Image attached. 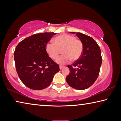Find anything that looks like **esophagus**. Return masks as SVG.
Masks as SVG:
<instances>
[{
    "label": "esophagus",
    "instance_id": "obj_1",
    "mask_svg": "<svg viewBox=\"0 0 121 121\" xmlns=\"http://www.w3.org/2000/svg\"><path fill=\"white\" fill-rule=\"evenodd\" d=\"M64 66H63V65H60V66H59V68H60V70H61V69H63V68H64Z\"/></svg>",
    "mask_w": 121,
    "mask_h": 121
}]
</instances>
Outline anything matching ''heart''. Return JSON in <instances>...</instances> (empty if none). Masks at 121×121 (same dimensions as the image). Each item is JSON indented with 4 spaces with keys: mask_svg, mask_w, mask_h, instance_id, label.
Returning a JSON list of instances; mask_svg holds the SVG:
<instances>
[{
    "mask_svg": "<svg viewBox=\"0 0 121 121\" xmlns=\"http://www.w3.org/2000/svg\"><path fill=\"white\" fill-rule=\"evenodd\" d=\"M46 52L53 60H56L62 50V56L57 59L56 62L64 65L72 60H77L82 54L83 45L80 40L68 34H62L53 39V43H48L45 46Z\"/></svg>",
    "mask_w": 121,
    "mask_h": 121,
    "instance_id": "1",
    "label": "heart"
}]
</instances>
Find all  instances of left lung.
<instances>
[{
	"label": "left lung",
	"mask_w": 121,
	"mask_h": 121,
	"mask_svg": "<svg viewBox=\"0 0 121 121\" xmlns=\"http://www.w3.org/2000/svg\"><path fill=\"white\" fill-rule=\"evenodd\" d=\"M76 35L83 43V53L72 65H68L70 73L66 81L73 89L83 90L91 86L97 79L102 63L101 53L100 47L92 38L81 32H77Z\"/></svg>",
	"instance_id": "obj_1"
}]
</instances>
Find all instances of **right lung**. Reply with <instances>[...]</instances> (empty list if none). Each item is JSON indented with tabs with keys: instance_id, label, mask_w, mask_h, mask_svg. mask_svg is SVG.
<instances>
[{
	"instance_id": "add662e5",
	"label": "right lung",
	"mask_w": 121,
	"mask_h": 121,
	"mask_svg": "<svg viewBox=\"0 0 121 121\" xmlns=\"http://www.w3.org/2000/svg\"><path fill=\"white\" fill-rule=\"evenodd\" d=\"M56 34H35L24 39L16 46L14 53L16 71L22 83L30 89H45L60 70L59 65L48 56L45 50L46 45Z\"/></svg>"
}]
</instances>
